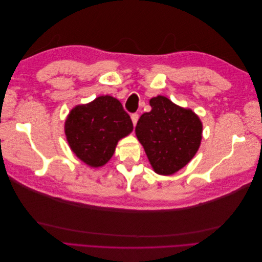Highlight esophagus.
<instances>
[{
	"mask_svg": "<svg viewBox=\"0 0 262 262\" xmlns=\"http://www.w3.org/2000/svg\"><path fill=\"white\" fill-rule=\"evenodd\" d=\"M131 120H132V122H133V125H136L137 122H138V120H139V115H138V114H132V115H131Z\"/></svg>",
	"mask_w": 262,
	"mask_h": 262,
	"instance_id": "1",
	"label": "esophagus"
}]
</instances>
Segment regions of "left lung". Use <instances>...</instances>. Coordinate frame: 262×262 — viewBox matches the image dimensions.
Segmentation results:
<instances>
[{"label": "left lung", "mask_w": 262, "mask_h": 262, "mask_svg": "<svg viewBox=\"0 0 262 262\" xmlns=\"http://www.w3.org/2000/svg\"><path fill=\"white\" fill-rule=\"evenodd\" d=\"M152 110L142 115L136 126L156 173L169 176L192 160L202 140V122L191 109L173 104L165 96L149 100Z\"/></svg>", "instance_id": "1"}]
</instances>
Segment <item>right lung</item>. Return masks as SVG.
<instances>
[{"label":"right lung","mask_w":262,"mask_h":262,"mask_svg":"<svg viewBox=\"0 0 262 262\" xmlns=\"http://www.w3.org/2000/svg\"><path fill=\"white\" fill-rule=\"evenodd\" d=\"M133 130L130 116L121 102L99 96L75 106L67 117L64 131L72 152L91 167H101L113 157L118 141Z\"/></svg>","instance_id":"add662e5"}]
</instances>
